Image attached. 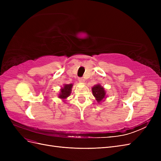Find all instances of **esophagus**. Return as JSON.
<instances>
[{
    "label": "esophagus",
    "instance_id": "obj_1",
    "mask_svg": "<svg viewBox=\"0 0 161 161\" xmlns=\"http://www.w3.org/2000/svg\"><path fill=\"white\" fill-rule=\"evenodd\" d=\"M79 80L80 82H85V79L82 77H80V78H79Z\"/></svg>",
    "mask_w": 161,
    "mask_h": 161
}]
</instances>
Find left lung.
<instances>
[{"instance_id": "8db88e82", "label": "left lung", "mask_w": 161, "mask_h": 161, "mask_svg": "<svg viewBox=\"0 0 161 161\" xmlns=\"http://www.w3.org/2000/svg\"><path fill=\"white\" fill-rule=\"evenodd\" d=\"M92 94L96 98V100L99 102L101 101L105 97V91L103 86L100 85H97L92 88Z\"/></svg>"}]
</instances>
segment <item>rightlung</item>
Instances as JSON below:
<instances>
[{
	"instance_id": "add662e5",
	"label": "right lung",
	"mask_w": 161,
	"mask_h": 161,
	"mask_svg": "<svg viewBox=\"0 0 161 161\" xmlns=\"http://www.w3.org/2000/svg\"><path fill=\"white\" fill-rule=\"evenodd\" d=\"M72 87V84L65 85L64 88H62L60 91V94L59 97L60 99H66L68 97H69L71 93V89Z\"/></svg>"
}]
</instances>
